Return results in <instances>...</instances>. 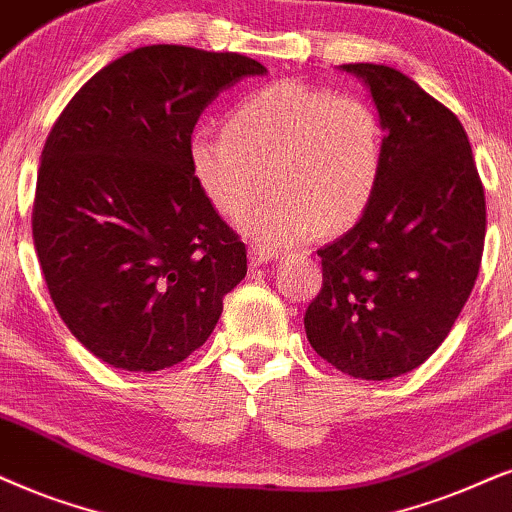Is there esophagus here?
<instances>
[{"label":"esophagus","instance_id":"1","mask_svg":"<svg viewBox=\"0 0 512 512\" xmlns=\"http://www.w3.org/2000/svg\"><path fill=\"white\" fill-rule=\"evenodd\" d=\"M274 257H278V252L264 248V245H252L250 248V264H264L271 262Z\"/></svg>","mask_w":512,"mask_h":512}]
</instances>
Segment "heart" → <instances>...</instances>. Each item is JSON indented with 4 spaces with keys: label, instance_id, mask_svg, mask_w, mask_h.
<instances>
[{
    "label": "heart",
    "instance_id": "heart-1",
    "mask_svg": "<svg viewBox=\"0 0 512 512\" xmlns=\"http://www.w3.org/2000/svg\"><path fill=\"white\" fill-rule=\"evenodd\" d=\"M385 125L359 96L297 80L252 89L226 115V129L198 127L191 170L219 215L243 217V231L269 245L338 234L371 208L385 172Z\"/></svg>",
    "mask_w": 512,
    "mask_h": 512
}]
</instances>
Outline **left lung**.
<instances>
[{
  "instance_id": "8db88e82",
  "label": "left lung",
  "mask_w": 512,
  "mask_h": 512,
  "mask_svg": "<svg viewBox=\"0 0 512 512\" xmlns=\"http://www.w3.org/2000/svg\"><path fill=\"white\" fill-rule=\"evenodd\" d=\"M371 89L385 172L371 208L316 252L323 286L304 312L316 354L361 380L418 368L442 345L480 274L487 208L468 134L409 75L342 66Z\"/></svg>"
}]
</instances>
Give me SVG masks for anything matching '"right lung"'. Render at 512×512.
<instances>
[{"label": "right lung", "instance_id": "right-lung-1", "mask_svg": "<svg viewBox=\"0 0 512 512\" xmlns=\"http://www.w3.org/2000/svg\"><path fill=\"white\" fill-rule=\"evenodd\" d=\"M264 73L234 51L139 47L84 82L51 127L32 238L58 316L106 364L153 373L184 361L248 274L189 141L222 89Z\"/></svg>", "mask_w": 512, "mask_h": 512}]
</instances>
